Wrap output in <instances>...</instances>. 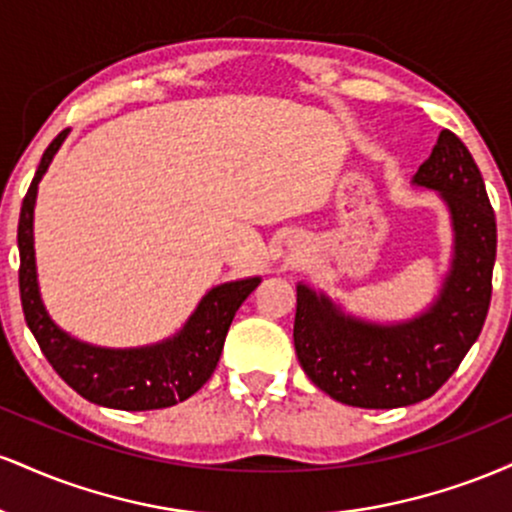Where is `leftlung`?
<instances>
[{"mask_svg": "<svg viewBox=\"0 0 512 512\" xmlns=\"http://www.w3.org/2000/svg\"><path fill=\"white\" fill-rule=\"evenodd\" d=\"M414 182L440 192L455 228L452 272L428 313L404 325H370L344 317L330 298L298 286V361L322 392L349 407L395 409L431 397L477 342L489 313L496 214L477 163L457 134H438Z\"/></svg>", "mask_w": 512, "mask_h": 512, "instance_id": "1", "label": "left lung"}]
</instances>
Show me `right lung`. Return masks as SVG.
<instances>
[{
	"instance_id": "right-lung-1",
	"label": "right lung",
	"mask_w": 512,
	"mask_h": 512,
	"mask_svg": "<svg viewBox=\"0 0 512 512\" xmlns=\"http://www.w3.org/2000/svg\"><path fill=\"white\" fill-rule=\"evenodd\" d=\"M64 137H67V129L57 134L45 149L21 204L19 291L26 325L31 327L35 342L50 366L57 370V375L88 402L125 411L173 407L195 395L211 378L236 310L257 289L260 276L211 289L178 337L163 344L115 351L81 344L64 334L50 320L40 301L33 252V204L38 180L48 170Z\"/></svg>"
}]
</instances>
